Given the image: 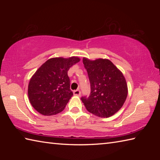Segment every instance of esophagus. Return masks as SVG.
I'll return each instance as SVG.
<instances>
[{"instance_id": "esophagus-1", "label": "esophagus", "mask_w": 160, "mask_h": 160, "mask_svg": "<svg viewBox=\"0 0 160 160\" xmlns=\"http://www.w3.org/2000/svg\"><path fill=\"white\" fill-rule=\"evenodd\" d=\"M73 94H74V95H75V96H80V94H81L80 90H75V91H73Z\"/></svg>"}]
</instances>
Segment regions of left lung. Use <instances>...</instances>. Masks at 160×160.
<instances>
[{"label":"left lung","mask_w":160,"mask_h":160,"mask_svg":"<svg viewBox=\"0 0 160 160\" xmlns=\"http://www.w3.org/2000/svg\"><path fill=\"white\" fill-rule=\"evenodd\" d=\"M91 92L81 100L89 112L102 118L113 116L123 107L128 95V86L122 72L109 59L91 61L83 58Z\"/></svg>","instance_id":"left-lung-1"}]
</instances>
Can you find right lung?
I'll return each instance as SVG.
<instances>
[{"label":"right lung","mask_w":160,"mask_h":160,"mask_svg":"<svg viewBox=\"0 0 160 160\" xmlns=\"http://www.w3.org/2000/svg\"><path fill=\"white\" fill-rule=\"evenodd\" d=\"M80 61L77 56L52 58L39 67L28 85L29 100L35 110L42 115L51 116L65 109L73 95L68 71Z\"/></svg>","instance_id":"right-lung-1"}]
</instances>
